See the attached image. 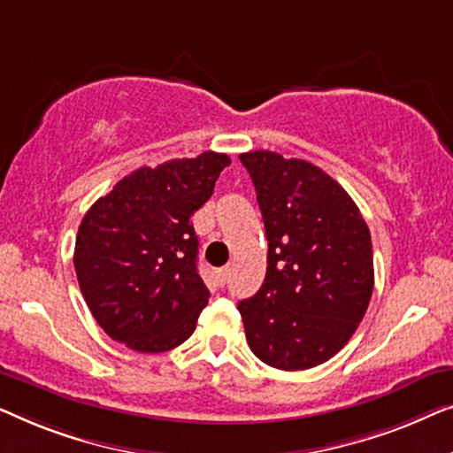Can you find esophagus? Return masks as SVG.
Listing matches in <instances>:
<instances>
[{
	"mask_svg": "<svg viewBox=\"0 0 453 453\" xmlns=\"http://www.w3.org/2000/svg\"><path fill=\"white\" fill-rule=\"evenodd\" d=\"M227 277H229V266H221V269L215 271V279H218L219 285H226Z\"/></svg>",
	"mask_w": 453,
	"mask_h": 453,
	"instance_id": "esophagus-1",
	"label": "esophagus"
}]
</instances>
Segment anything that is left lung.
<instances>
[{"label": "left lung", "instance_id": "8db88e82", "mask_svg": "<svg viewBox=\"0 0 453 453\" xmlns=\"http://www.w3.org/2000/svg\"><path fill=\"white\" fill-rule=\"evenodd\" d=\"M240 160L269 240L263 288L238 303L246 341L271 367H316L347 345L367 311L369 227L347 190L318 165L266 150Z\"/></svg>", "mask_w": 453, "mask_h": 453}]
</instances>
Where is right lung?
Instances as JSON below:
<instances>
[{"instance_id": "1", "label": "right lung", "mask_w": 453, "mask_h": 453, "mask_svg": "<svg viewBox=\"0 0 453 453\" xmlns=\"http://www.w3.org/2000/svg\"><path fill=\"white\" fill-rule=\"evenodd\" d=\"M226 154L139 168L94 203L75 235L73 266L92 316L111 339L164 353L195 333L209 289L196 271L195 211L213 195Z\"/></svg>"}]
</instances>
